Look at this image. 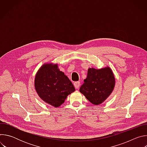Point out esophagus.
<instances>
[{"mask_svg":"<svg viewBox=\"0 0 147 147\" xmlns=\"http://www.w3.org/2000/svg\"><path fill=\"white\" fill-rule=\"evenodd\" d=\"M74 87H75V88H76V89L79 88V87H80V82H79V81L74 82Z\"/></svg>","mask_w":147,"mask_h":147,"instance_id":"obj_1","label":"esophagus"}]
</instances>
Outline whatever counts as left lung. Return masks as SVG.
I'll return each instance as SVG.
<instances>
[{
    "label": "left lung",
    "mask_w": 147,
    "mask_h": 147,
    "mask_svg": "<svg viewBox=\"0 0 147 147\" xmlns=\"http://www.w3.org/2000/svg\"><path fill=\"white\" fill-rule=\"evenodd\" d=\"M84 82L80 92L91 103L98 105L112 92L115 86V78L109 67L100 69L90 68Z\"/></svg>",
    "instance_id": "1"
}]
</instances>
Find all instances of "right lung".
Returning a JSON list of instances; mask_svg holds the SVG:
<instances>
[{"instance_id":"1","label":"right lung","mask_w":147,"mask_h":147,"mask_svg":"<svg viewBox=\"0 0 147 147\" xmlns=\"http://www.w3.org/2000/svg\"><path fill=\"white\" fill-rule=\"evenodd\" d=\"M34 86L39 96L46 103L57 108L75 91L69 78L58 69L57 64L46 63L36 73Z\"/></svg>"}]
</instances>
